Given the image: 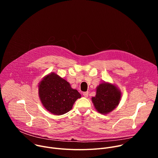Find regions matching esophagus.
Returning <instances> with one entry per match:
<instances>
[{
  "mask_svg": "<svg viewBox=\"0 0 158 158\" xmlns=\"http://www.w3.org/2000/svg\"><path fill=\"white\" fill-rule=\"evenodd\" d=\"M88 95H89V93H88V92H84V93H83V96H84L85 98H87V97H88Z\"/></svg>",
  "mask_w": 158,
  "mask_h": 158,
  "instance_id": "obj_1",
  "label": "esophagus"
}]
</instances>
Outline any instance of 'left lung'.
I'll return each instance as SVG.
<instances>
[{
    "label": "left lung",
    "mask_w": 158,
    "mask_h": 158,
    "mask_svg": "<svg viewBox=\"0 0 158 158\" xmlns=\"http://www.w3.org/2000/svg\"><path fill=\"white\" fill-rule=\"evenodd\" d=\"M121 93L117 87L109 83H102L98 87L96 95L92 98V101L101 114H107L118 106Z\"/></svg>",
    "instance_id": "obj_1"
}]
</instances>
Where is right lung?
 <instances>
[{
	"label": "right lung",
	"instance_id": "1",
	"mask_svg": "<svg viewBox=\"0 0 158 158\" xmlns=\"http://www.w3.org/2000/svg\"><path fill=\"white\" fill-rule=\"evenodd\" d=\"M40 101L48 111L56 115L69 112L75 101L81 97L69 83L58 75L51 73L45 77L39 86Z\"/></svg>",
	"mask_w": 158,
	"mask_h": 158
}]
</instances>
